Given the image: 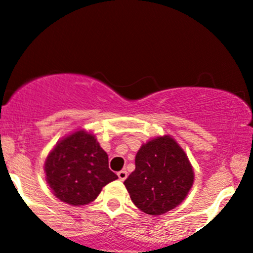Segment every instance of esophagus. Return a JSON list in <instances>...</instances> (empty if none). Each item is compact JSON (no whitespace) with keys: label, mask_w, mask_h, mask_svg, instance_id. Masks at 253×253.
<instances>
[{"label":"esophagus","mask_w":253,"mask_h":253,"mask_svg":"<svg viewBox=\"0 0 253 253\" xmlns=\"http://www.w3.org/2000/svg\"><path fill=\"white\" fill-rule=\"evenodd\" d=\"M118 177H119V179H120V181H125V179L127 178V171H125V170L119 171Z\"/></svg>","instance_id":"obj_1"}]
</instances>
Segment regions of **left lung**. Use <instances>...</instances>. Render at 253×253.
<instances>
[{
    "label": "left lung",
    "mask_w": 253,
    "mask_h": 253,
    "mask_svg": "<svg viewBox=\"0 0 253 253\" xmlns=\"http://www.w3.org/2000/svg\"><path fill=\"white\" fill-rule=\"evenodd\" d=\"M194 183L189 159L170 135L141 145L135 170L124 182L130 200L144 213L161 215L181 203Z\"/></svg>",
    "instance_id": "1"
}]
</instances>
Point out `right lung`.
<instances>
[{
  "mask_svg": "<svg viewBox=\"0 0 253 253\" xmlns=\"http://www.w3.org/2000/svg\"><path fill=\"white\" fill-rule=\"evenodd\" d=\"M45 172L54 196L71 206L94 201L104 185L118 178L108 168V155L84 129L58 141L46 158Z\"/></svg>",
  "mask_w": 253,
  "mask_h": 253,
  "instance_id": "add662e5",
  "label": "right lung"
}]
</instances>
